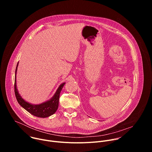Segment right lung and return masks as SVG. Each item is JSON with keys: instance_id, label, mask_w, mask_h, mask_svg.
Segmentation results:
<instances>
[{"instance_id": "add662e5", "label": "right lung", "mask_w": 152, "mask_h": 152, "mask_svg": "<svg viewBox=\"0 0 152 152\" xmlns=\"http://www.w3.org/2000/svg\"><path fill=\"white\" fill-rule=\"evenodd\" d=\"M18 65V62L17 64V67L15 69V83H14L15 95L18 103L20 104L21 107H23L24 109L26 110L28 112H29L30 114H31L32 115L35 117H41V118H46L55 114L58 107L60 93L63 88L64 85H65V83H66V82H64L59 85V86L57 89L53 96L49 100L45 102L41 103V104H31L25 101L22 97H21L17 88L16 74H17Z\"/></svg>"}]
</instances>
